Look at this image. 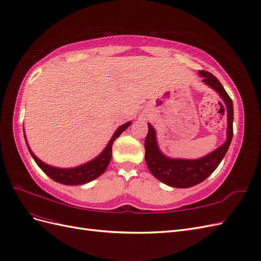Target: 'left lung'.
Here are the masks:
<instances>
[{
	"instance_id": "8db88e82",
	"label": "left lung",
	"mask_w": 261,
	"mask_h": 261,
	"mask_svg": "<svg viewBox=\"0 0 261 261\" xmlns=\"http://www.w3.org/2000/svg\"><path fill=\"white\" fill-rule=\"evenodd\" d=\"M202 82L217 92L226 105L227 129L226 141L217 150L197 160L172 159L164 155L156 140V132L151 123H147L148 132L145 139V161L152 175L167 186L174 188H189L205 180L224 158L233 138V101L225 92L220 81L205 71H199Z\"/></svg>"
}]
</instances>
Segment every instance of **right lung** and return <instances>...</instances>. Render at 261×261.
<instances>
[{"label": "right lung", "mask_w": 261, "mask_h": 261, "mask_svg": "<svg viewBox=\"0 0 261 261\" xmlns=\"http://www.w3.org/2000/svg\"><path fill=\"white\" fill-rule=\"evenodd\" d=\"M130 124H131V121H128L126 123L119 126V128L115 131L114 136L111 137L106 147L103 148V151L98 156H96V158L93 159L92 161H89L85 164H82V165L73 167V168H59V167L51 166L46 163H43L42 161H40L38 158H37L31 150V147H29L26 136H25V131H24V137H25V141H26L29 153L32 154L33 159L37 163V165L41 168V170L44 174L48 175L51 179H54L57 182L69 185V186H79V185H84L96 179L97 177H99L101 174L105 173V170L107 169L110 163L111 156H113L111 155V151H113L114 141L120 136Z\"/></svg>", "instance_id": "right-lung-1"}]
</instances>
